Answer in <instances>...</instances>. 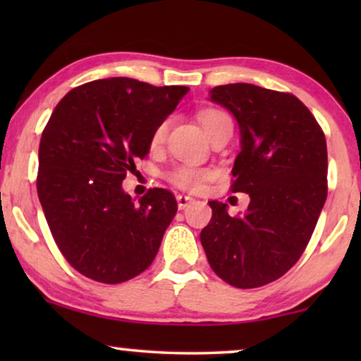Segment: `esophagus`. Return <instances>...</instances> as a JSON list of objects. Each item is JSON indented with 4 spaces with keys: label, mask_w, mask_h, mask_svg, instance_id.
Listing matches in <instances>:
<instances>
[{
    "label": "esophagus",
    "mask_w": 361,
    "mask_h": 361,
    "mask_svg": "<svg viewBox=\"0 0 361 361\" xmlns=\"http://www.w3.org/2000/svg\"><path fill=\"white\" fill-rule=\"evenodd\" d=\"M194 199H192L190 195H177V207H179V210H184L185 207H189Z\"/></svg>",
    "instance_id": "obj_1"
}]
</instances>
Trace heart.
Here are the masks:
<instances>
[{"label":"heart","instance_id":"obj_1","mask_svg":"<svg viewBox=\"0 0 361 361\" xmlns=\"http://www.w3.org/2000/svg\"><path fill=\"white\" fill-rule=\"evenodd\" d=\"M199 121L207 136H212L214 133L219 130V128L224 125V123L231 121L228 115L220 110H215V108H207V110H202L199 113ZM167 131V121H162L159 126L156 128L154 133H152V145H159L164 140ZM215 176V172L212 169H207V167H199L194 164H180L172 167V169L167 172V179H169L172 184L177 187H182V189H199V187L204 184L205 180L212 179Z\"/></svg>","mask_w":361,"mask_h":361}]
</instances>
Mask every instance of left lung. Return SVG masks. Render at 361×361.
I'll list each match as a JSON object with an SVG mask.
<instances>
[{"instance_id":"obj_1","label":"left lung","mask_w":361,"mask_h":361,"mask_svg":"<svg viewBox=\"0 0 361 361\" xmlns=\"http://www.w3.org/2000/svg\"><path fill=\"white\" fill-rule=\"evenodd\" d=\"M240 126L231 192L250 195L230 216L212 200L200 241L210 268L235 288L251 289L288 273L304 253L327 199V142L309 108L290 93L251 83L210 90Z\"/></svg>"}]
</instances>
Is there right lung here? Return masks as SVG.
<instances>
[{"label": "right lung", "instance_id": "obj_1", "mask_svg": "<svg viewBox=\"0 0 361 361\" xmlns=\"http://www.w3.org/2000/svg\"><path fill=\"white\" fill-rule=\"evenodd\" d=\"M187 92L113 77L57 103L39 145L37 195L59 250L80 274L118 284L154 261L176 197L149 189L136 204L121 182Z\"/></svg>", "mask_w": 361, "mask_h": 361}]
</instances>
